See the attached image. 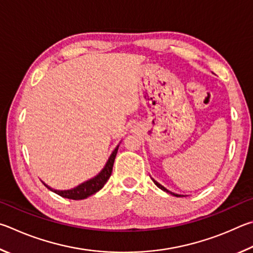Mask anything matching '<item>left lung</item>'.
<instances>
[{"label":"left lung","mask_w":253,"mask_h":253,"mask_svg":"<svg viewBox=\"0 0 253 253\" xmlns=\"http://www.w3.org/2000/svg\"><path fill=\"white\" fill-rule=\"evenodd\" d=\"M151 179H152V178H151ZM152 181H153V182H154V184H156L158 188H160L161 190H163V191H166V192H168V193H170V194H172V196H174V197H184V196H181V194H178V193H174V192H171V191H169V190H168L167 188H165V187H163V185H162V184H160V183H159V182H157V181H156V180H154V179H152Z\"/></svg>","instance_id":"obj_1"}]
</instances>
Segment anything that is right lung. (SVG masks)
<instances>
[{
  "instance_id": "right-lung-1",
  "label": "right lung",
  "mask_w": 253,
  "mask_h": 253,
  "mask_svg": "<svg viewBox=\"0 0 253 253\" xmlns=\"http://www.w3.org/2000/svg\"><path fill=\"white\" fill-rule=\"evenodd\" d=\"M118 149H119V145H117V148H115L113 150V152L111 153L109 160L106 161L104 168L99 172V173H97L95 176H93L92 179L85 181V182L79 184L78 187L70 190H55V189H52L51 187H48V185L44 182L43 184L45 185L48 190H51L52 192L59 194V196H61L62 198L72 199V200H83V199H86L87 197L92 196V194L96 193L97 191H100V190L104 187L106 181L110 179L111 173H112V169H113L114 159L117 157V153H118Z\"/></svg>"
}]
</instances>
